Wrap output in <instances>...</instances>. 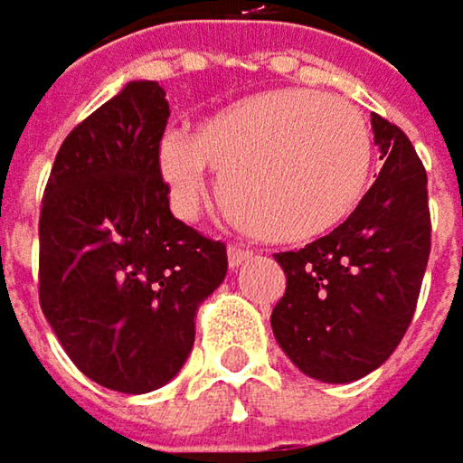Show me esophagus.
Masks as SVG:
<instances>
[{
    "label": "esophagus",
    "instance_id": "obj_1",
    "mask_svg": "<svg viewBox=\"0 0 463 463\" xmlns=\"http://www.w3.org/2000/svg\"><path fill=\"white\" fill-rule=\"evenodd\" d=\"M249 257H251V251H249L246 246H241V243H231V246H228V265H231L232 270L241 268Z\"/></svg>",
    "mask_w": 463,
    "mask_h": 463
}]
</instances>
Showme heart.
<instances>
[{"instance_id":"b5f03b06","label":"heart","mask_w":463,"mask_h":463,"mask_svg":"<svg viewBox=\"0 0 463 463\" xmlns=\"http://www.w3.org/2000/svg\"><path fill=\"white\" fill-rule=\"evenodd\" d=\"M156 164L180 217H195L209 198L212 169L238 228L270 243H302L353 214L371 180L373 147L353 103L283 87L206 116L193 137L166 132Z\"/></svg>"}]
</instances>
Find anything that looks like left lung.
<instances>
[{"mask_svg":"<svg viewBox=\"0 0 463 463\" xmlns=\"http://www.w3.org/2000/svg\"><path fill=\"white\" fill-rule=\"evenodd\" d=\"M384 166L355 212L299 251L275 254L286 294L273 334L291 363L328 384L376 371L411 326L430 260L427 172L405 132L371 116Z\"/></svg>","mask_w":463,"mask_h":463,"instance_id":"obj_1","label":"left lung"}]
</instances>
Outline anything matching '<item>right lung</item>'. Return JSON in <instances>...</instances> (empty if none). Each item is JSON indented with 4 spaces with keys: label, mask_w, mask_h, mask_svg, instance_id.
I'll return each mask as SVG.
<instances>
[{
    "label": "right lung",
    "mask_w": 463,
    "mask_h": 463,
    "mask_svg": "<svg viewBox=\"0 0 463 463\" xmlns=\"http://www.w3.org/2000/svg\"><path fill=\"white\" fill-rule=\"evenodd\" d=\"M129 81L55 156L39 217V302L76 368L143 395L188 360L198 305L225 280L228 251L169 212L156 164L169 103Z\"/></svg>",
    "instance_id": "1"
}]
</instances>
